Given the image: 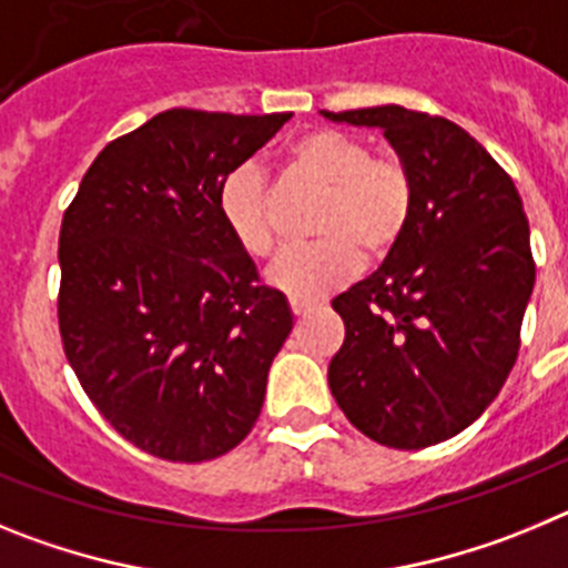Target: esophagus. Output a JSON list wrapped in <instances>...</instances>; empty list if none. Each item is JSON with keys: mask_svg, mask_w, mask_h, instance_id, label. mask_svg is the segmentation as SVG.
I'll return each mask as SVG.
<instances>
[{"mask_svg": "<svg viewBox=\"0 0 568 568\" xmlns=\"http://www.w3.org/2000/svg\"><path fill=\"white\" fill-rule=\"evenodd\" d=\"M290 310H293V315L295 318H301V315H307V313H313L315 310V304H307V301H290Z\"/></svg>", "mask_w": 568, "mask_h": 568, "instance_id": "obj_1", "label": "esophagus"}]
</instances>
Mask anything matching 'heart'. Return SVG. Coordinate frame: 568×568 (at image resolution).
<instances>
[{
    "mask_svg": "<svg viewBox=\"0 0 568 568\" xmlns=\"http://www.w3.org/2000/svg\"><path fill=\"white\" fill-rule=\"evenodd\" d=\"M290 168L327 190L315 219L321 241L284 250L267 278L295 301H318L358 273L361 261H381L404 239L415 207L413 173L389 155H373L361 135L318 128L287 148ZM219 215L244 253L270 255L275 244L267 179L241 164L222 182Z\"/></svg>",
    "mask_w": 568,
    "mask_h": 568,
    "instance_id": "1",
    "label": "heart"
}]
</instances>
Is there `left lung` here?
<instances>
[{
	"label": "left lung",
	"mask_w": 568,
	"mask_h": 568,
	"mask_svg": "<svg viewBox=\"0 0 568 568\" xmlns=\"http://www.w3.org/2000/svg\"><path fill=\"white\" fill-rule=\"evenodd\" d=\"M321 115L384 130L415 184L404 239L369 278L333 298L346 335L329 361V389L381 446H435L484 415L518 358L535 287L524 202L449 119L400 104Z\"/></svg>",
	"instance_id": "left-lung-1"
}]
</instances>
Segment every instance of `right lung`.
Listing matches in <instances>:
<instances>
[{"mask_svg":"<svg viewBox=\"0 0 568 568\" xmlns=\"http://www.w3.org/2000/svg\"><path fill=\"white\" fill-rule=\"evenodd\" d=\"M290 113L173 108L110 142L59 233V333L79 384L144 453L199 464L247 438L293 329L219 190Z\"/></svg>","mask_w":568,"mask_h":568,"instance_id":"1","label":"right lung"}]
</instances>
